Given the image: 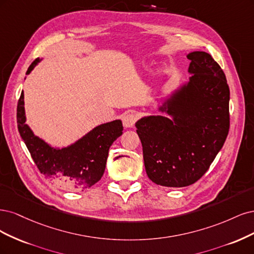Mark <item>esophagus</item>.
<instances>
[{"label":"esophagus","instance_id":"esophagus-1","mask_svg":"<svg viewBox=\"0 0 254 254\" xmlns=\"http://www.w3.org/2000/svg\"><path fill=\"white\" fill-rule=\"evenodd\" d=\"M136 121H137V115L135 113H132V112L127 113L124 116V118H122V122H124V126L126 127H134Z\"/></svg>","mask_w":254,"mask_h":254}]
</instances>
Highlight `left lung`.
<instances>
[{
  "mask_svg": "<svg viewBox=\"0 0 254 254\" xmlns=\"http://www.w3.org/2000/svg\"><path fill=\"white\" fill-rule=\"evenodd\" d=\"M187 58L193 75L160 108L173 120L150 116L136 122L146 174L163 187L197 182L223 148L230 127V89L222 67L204 52Z\"/></svg>",
  "mask_w": 254,
  "mask_h": 254,
  "instance_id": "1",
  "label": "left lung"
}]
</instances>
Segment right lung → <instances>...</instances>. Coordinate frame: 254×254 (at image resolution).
<instances>
[{"mask_svg":"<svg viewBox=\"0 0 254 254\" xmlns=\"http://www.w3.org/2000/svg\"><path fill=\"white\" fill-rule=\"evenodd\" d=\"M39 61L37 58L32 62L26 73ZM25 121L22 93L17 106L19 133L41 174L67 191H83L100 181L111 145L124 130L122 122L115 120L95 127L68 148L56 150L35 136Z\"/></svg>","mask_w":254,"mask_h":254,"instance_id":"right-lung-1","label":"right lung"}]
</instances>
